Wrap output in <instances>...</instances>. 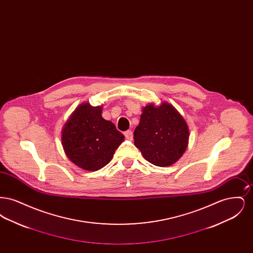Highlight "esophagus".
Masks as SVG:
<instances>
[{
    "mask_svg": "<svg viewBox=\"0 0 253 253\" xmlns=\"http://www.w3.org/2000/svg\"><path fill=\"white\" fill-rule=\"evenodd\" d=\"M124 134H125V137H126L127 139H129V140H132V136H133L132 131H130V130H129V131H126Z\"/></svg>",
    "mask_w": 253,
    "mask_h": 253,
    "instance_id": "1",
    "label": "esophagus"
}]
</instances>
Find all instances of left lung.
Returning <instances> with one entry per match:
<instances>
[{"label": "left lung", "mask_w": 253, "mask_h": 253, "mask_svg": "<svg viewBox=\"0 0 253 253\" xmlns=\"http://www.w3.org/2000/svg\"><path fill=\"white\" fill-rule=\"evenodd\" d=\"M189 136L187 122L168 102L143 107L139 125L133 132L135 147L147 161L158 167L175 163L185 153Z\"/></svg>", "instance_id": "left-lung-1"}]
</instances>
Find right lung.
<instances>
[{"mask_svg": "<svg viewBox=\"0 0 253 253\" xmlns=\"http://www.w3.org/2000/svg\"><path fill=\"white\" fill-rule=\"evenodd\" d=\"M102 106L82 103L73 112L61 132L65 155L78 167L97 170L106 166L124 135L101 116Z\"/></svg>", "mask_w": 253, "mask_h": 253, "instance_id": "obj_1", "label": "right lung"}]
</instances>
